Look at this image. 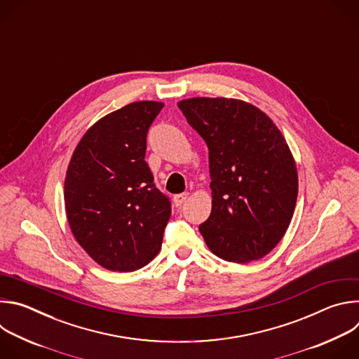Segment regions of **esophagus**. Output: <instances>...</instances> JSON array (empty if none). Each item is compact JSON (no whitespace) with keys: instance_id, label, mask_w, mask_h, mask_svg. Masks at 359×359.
I'll return each mask as SVG.
<instances>
[{"instance_id":"34e87169","label":"esophagus","mask_w":359,"mask_h":359,"mask_svg":"<svg viewBox=\"0 0 359 359\" xmlns=\"http://www.w3.org/2000/svg\"><path fill=\"white\" fill-rule=\"evenodd\" d=\"M187 198H189V193H182V194H176L173 197V201H175L176 206H180V204H183Z\"/></svg>"}]
</instances>
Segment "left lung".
<instances>
[{
	"label": "left lung",
	"instance_id": "left-lung-1",
	"mask_svg": "<svg viewBox=\"0 0 359 359\" xmlns=\"http://www.w3.org/2000/svg\"><path fill=\"white\" fill-rule=\"evenodd\" d=\"M177 107L209 146L212 213L198 227L204 241L226 262L263 259L284 237L298 196L283 133L241 99L197 96Z\"/></svg>",
	"mask_w": 359,
	"mask_h": 359
}]
</instances>
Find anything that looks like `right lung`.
<instances>
[{
	"mask_svg": "<svg viewBox=\"0 0 359 359\" xmlns=\"http://www.w3.org/2000/svg\"><path fill=\"white\" fill-rule=\"evenodd\" d=\"M163 102H133L96 121L78 142L64 184L71 231L111 271H135L162 248L169 198L144 162L146 133Z\"/></svg>",
	"mask_w": 359,
	"mask_h": 359,
	"instance_id": "1",
	"label": "right lung"
}]
</instances>
